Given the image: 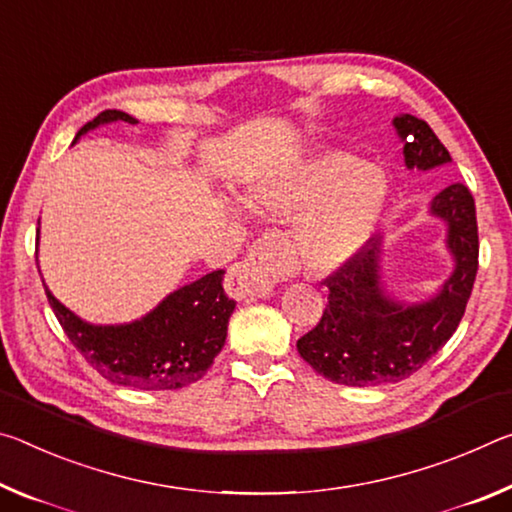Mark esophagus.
I'll return each instance as SVG.
<instances>
[{
  "label": "esophagus",
  "mask_w": 512,
  "mask_h": 512,
  "mask_svg": "<svg viewBox=\"0 0 512 512\" xmlns=\"http://www.w3.org/2000/svg\"><path fill=\"white\" fill-rule=\"evenodd\" d=\"M283 272L281 247L274 238L258 240L242 263H236L226 274L224 288L233 299H254L270 295L272 286Z\"/></svg>",
  "instance_id": "34e87169"
}]
</instances>
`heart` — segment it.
Returning a JSON list of instances; mask_svg holds the SVG:
<instances>
[{
  "mask_svg": "<svg viewBox=\"0 0 512 512\" xmlns=\"http://www.w3.org/2000/svg\"><path fill=\"white\" fill-rule=\"evenodd\" d=\"M251 211L288 220V254L313 274H331L363 251L379 224L388 186L345 152H320L258 172L242 188Z\"/></svg>",
  "mask_w": 512,
  "mask_h": 512,
  "instance_id": "obj_1",
  "label": "heart"
}]
</instances>
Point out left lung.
Returning a JSON list of instances; mask_svg holds the SVG:
<instances>
[{"instance_id":"left-lung-1","label":"left lung","mask_w":512,"mask_h":512,"mask_svg":"<svg viewBox=\"0 0 512 512\" xmlns=\"http://www.w3.org/2000/svg\"><path fill=\"white\" fill-rule=\"evenodd\" d=\"M404 142L408 170H433L451 163L433 129L415 115L392 120ZM429 215L445 222V245L454 270L433 297L404 301L383 281V240L326 279L329 304L320 324L297 340L299 356L324 379L351 388L408 379L429 363L458 329L479 270V229L474 197L463 183H451L433 197Z\"/></svg>"}]
</instances>
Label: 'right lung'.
Returning a JSON list of instances; mask_svg holds the SVG:
<instances>
[{
    "label": "right lung",
    "instance_id": "right-lung-1",
    "mask_svg": "<svg viewBox=\"0 0 512 512\" xmlns=\"http://www.w3.org/2000/svg\"><path fill=\"white\" fill-rule=\"evenodd\" d=\"M111 122L138 124L129 113L104 111L83 124L74 142ZM222 281L224 270L201 276L127 324L81 320L52 295L45 281L43 286L67 338L104 379L133 390H179L208 372L226 342L236 301L226 297Z\"/></svg>",
    "mask_w": 512,
    "mask_h": 512
}]
</instances>
